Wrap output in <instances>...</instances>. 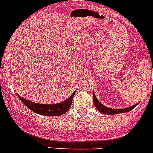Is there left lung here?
<instances>
[{
  "label": "left lung",
  "mask_w": 153,
  "mask_h": 153,
  "mask_svg": "<svg viewBox=\"0 0 153 153\" xmlns=\"http://www.w3.org/2000/svg\"><path fill=\"white\" fill-rule=\"evenodd\" d=\"M93 103L95 105L97 110H98L99 112H100L101 113H103V114L106 115H115L118 114V113H127V112H129L130 110H132L133 108H135V106H136L138 104H139V102H138V103L135 104V105L130 106V107L124 108V109H113V108H109L106 106H104L103 104L101 103V102L97 100V97H96L95 93H93Z\"/></svg>",
  "instance_id": "left-lung-1"
}]
</instances>
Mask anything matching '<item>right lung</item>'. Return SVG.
I'll return each mask as SVG.
<instances>
[{"instance_id": "add662e5", "label": "right lung", "mask_w": 153, "mask_h": 153, "mask_svg": "<svg viewBox=\"0 0 153 153\" xmlns=\"http://www.w3.org/2000/svg\"><path fill=\"white\" fill-rule=\"evenodd\" d=\"M74 94H75V92H74L72 95L67 98L66 100L59 102V103L40 104L31 102L30 100H28L27 99L21 97L18 93H17V97L20 98V100L30 109L31 111L34 112L37 114L48 116V117H58L67 113L71 106Z\"/></svg>"}]
</instances>
